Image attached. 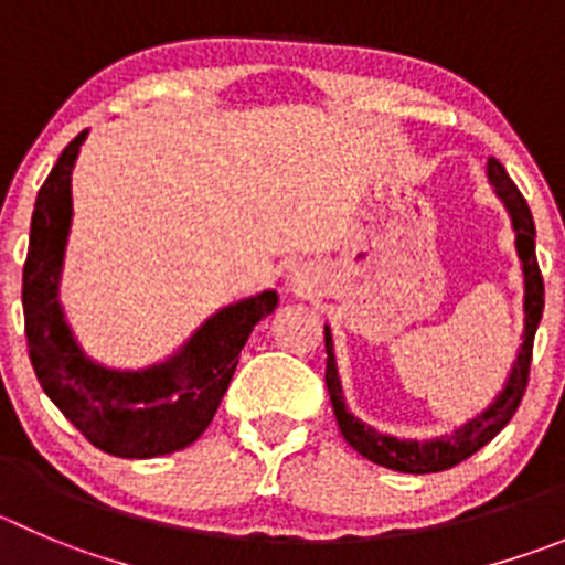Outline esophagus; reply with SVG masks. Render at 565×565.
Listing matches in <instances>:
<instances>
[{
    "label": "esophagus",
    "instance_id": "obj_1",
    "mask_svg": "<svg viewBox=\"0 0 565 565\" xmlns=\"http://www.w3.org/2000/svg\"><path fill=\"white\" fill-rule=\"evenodd\" d=\"M295 281H298V278H295Z\"/></svg>",
    "mask_w": 565,
    "mask_h": 565
}]
</instances>
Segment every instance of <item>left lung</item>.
<instances>
[{"label":"left lung","mask_w":565,"mask_h":565,"mask_svg":"<svg viewBox=\"0 0 565 565\" xmlns=\"http://www.w3.org/2000/svg\"><path fill=\"white\" fill-rule=\"evenodd\" d=\"M484 172H488V183L493 186L497 198L502 200L504 211H508L510 217V228L515 234V253H519L521 276H524V331H521L519 354H515L513 365H510L502 390H499L497 398L482 413L473 415L462 426H457L455 431L429 437V440L395 437L387 435V431L373 429L371 424L360 420L348 409L345 395H342V379L340 371H337L334 334H331V326L326 323V354H329V360H326V387H329L337 426H340L348 446L360 451L371 462H376V466L393 468V471L402 473L446 471V468L468 460L482 446H488L510 424V418H513L521 404V395H524L526 376H530L532 340H535L537 323H541V315H544V278H541L535 258V223H532L530 205L521 198V192L510 181V175L504 172V167L497 158H488Z\"/></svg>","instance_id":"obj_1"}]
</instances>
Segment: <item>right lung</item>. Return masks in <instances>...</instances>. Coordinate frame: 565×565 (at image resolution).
<instances>
[{"label": "right lung", "instance_id": "right-lung-1", "mask_svg": "<svg viewBox=\"0 0 565 565\" xmlns=\"http://www.w3.org/2000/svg\"><path fill=\"white\" fill-rule=\"evenodd\" d=\"M88 130L68 141L39 189L21 278L30 362L52 404L97 449L150 460L192 446L211 424L256 323L276 312L278 292L247 295L205 318L163 362L108 367L86 354L61 303L72 231V170Z\"/></svg>", "mask_w": 565, "mask_h": 565}]
</instances>
